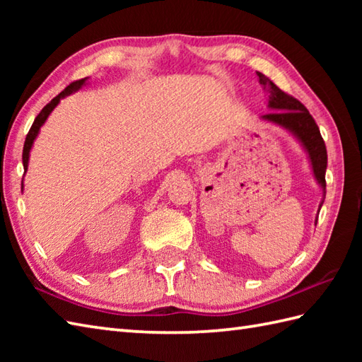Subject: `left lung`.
Listing matches in <instances>:
<instances>
[{"mask_svg": "<svg viewBox=\"0 0 362 362\" xmlns=\"http://www.w3.org/2000/svg\"><path fill=\"white\" fill-rule=\"evenodd\" d=\"M258 81L263 88L267 91V109L274 110L267 115H263L259 119L266 122H272V124L279 126L296 138V140L302 146L303 151L308 156L311 171L314 179H316L317 185L322 188V194L325 199V171H327V148L325 143L322 140L320 130L316 124V121L313 119L310 112L306 110V107L297 101L296 98L284 93L275 83L266 78L263 73H257ZM322 199L319 204V210L324 204ZM317 224V216H316Z\"/></svg>", "mask_w": 362, "mask_h": 362, "instance_id": "left-lung-1", "label": "left lung"}]
</instances>
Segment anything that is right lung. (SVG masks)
<instances>
[{
	"label": "right lung",
	"instance_id": "obj_1",
	"mask_svg": "<svg viewBox=\"0 0 362 362\" xmlns=\"http://www.w3.org/2000/svg\"><path fill=\"white\" fill-rule=\"evenodd\" d=\"M87 81H88V78H83V79H81V81H76V82L70 83V86H68V87H66L64 91H62V93H59L56 98L52 99V101H51L49 104H46V105L43 107V109H42V112H40V113L37 115V118L34 119V124H33V127H30L29 134L26 135V140H25V148H23V168H25V174H26V171H28V165H29V156H30V149H33L34 141H35V138H37L38 132H40L42 126L45 124L46 119H48V117H49V115L52 113V110L56 109V107L59 105L60 99H64V98H66V96H70V95L76 93V91L81 90L83 86H87ZM21 191H23V182H21Z\"/></svg>",
	"mask_w": 362,
	"mask_h": 362
}]
</instances>
